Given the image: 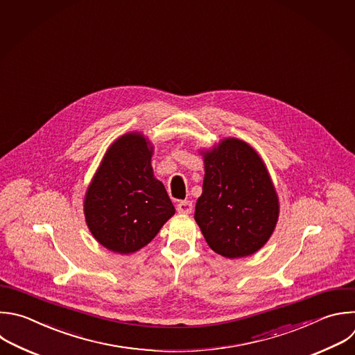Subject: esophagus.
<instances>
[{
    "label": "esophagus",
    "instance_id": "obj_1",
    "mask_svg": "<svg viewBox=\"0 0 355 355\" xmlns=\"http://www.w3.org/2000/svg\"><path fill=\"white\" fill-rule=\"evenodd\" d=\"M177 211L181 214H189L192 211V202L191 200H182L177 205Z\"/></svg>",
    "mask_w": 355,
    "mask_h": 355
}]
</instances>
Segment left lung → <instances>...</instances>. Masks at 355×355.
<instances>
[{"label": "left lung", "instance_id": "obj_1", "mask_svg": "<svg viewBox=\"0 0 355 355\" xmlns=\"http://www.w3.org/2000/svg\"><path fill=\"white\" fill-rule=\"evenodd\" d=\"M198 152L205 178L195 221L207 245L228 259L254 255L270 240L280 214L265 162L250 144L231 137Z\"/></svg>", "mask_w": 355, "mask_h": 355}]
</instances>
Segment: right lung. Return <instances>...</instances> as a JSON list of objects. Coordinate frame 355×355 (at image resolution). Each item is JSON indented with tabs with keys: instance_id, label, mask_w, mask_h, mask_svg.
I'll use <instances>...</instances> for the list:
<instances>
[{
	"instance_id": "1",
	"label": "right lung",
	"mask_w": 355,
	"mask_h": 355,
	"mask_svg": "<svg viewBox=\"0 0 355 355\" xmlns=\"http://www.w3.org/2000/svg\"><path fill=\"white\" fill-rule=\"evenodd\" d=\"M155 145L139 131L118 137L105 150L83 199L93 239L105 250L130 255L146 247L175 209L155 177Z\"/></svg>"
}]
</instances>
